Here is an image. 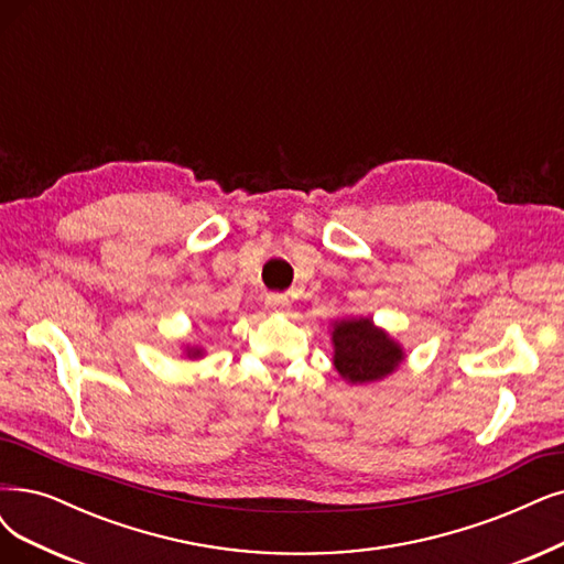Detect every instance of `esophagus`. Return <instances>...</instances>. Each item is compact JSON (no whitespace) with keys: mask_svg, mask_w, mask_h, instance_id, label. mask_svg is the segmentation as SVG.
Listing matches in <instances>:
<instances>
[{"mask_svg":"<svg viewBox=\"0 0 564 564\" xmlns=\"http://www.w3.org/2000/svg\"><path fill=\"white\" fill-rule=\"evenodd\" d=\"M267 308L269 311H288L290 308V300L285 295H269L267 297Z\"/></svg>","mask_w":564,"mask_h":564,"instance_id":"34e87169","label":"esophagus"}]
</instances>
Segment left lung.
Returning <instances> with one entry per match:
<instances>
[{"label":"left lung","mask_w":564,"mask_h":564,"mask_svg":"<svg viewBox=\"0 0 564 564\" xmlns=\"http://www.w3.org/2000/svg\"><path fill=\"white\" fill-rule=\"evenodd\" d=\"M332 365L350 386H365L388 379L406 360L402 344L383 327L365 316L332 321Z\"/></svg>","instance_id":"1"}]
</instances>
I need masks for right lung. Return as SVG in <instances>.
I'll return each mask as SVG.
<instances>
[{"mask_svg": "<svg viewBox=\"0 0 564 564\" xmlns=\"http://www.w3.org/2000/svg\"><path fill=\"white\" fill-rule=\"evenodd\" d=\"M181 350H183V356H185L187 360H202L204 352H206V350H204L202 346H197V344H185Z\"/></svg>", "mask_w": 564, "mask_h": 564, "instance_id": "obj_1", "label": "right lung"}]
</instances>
